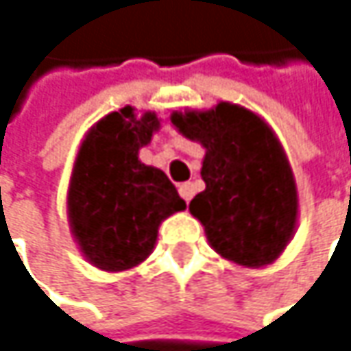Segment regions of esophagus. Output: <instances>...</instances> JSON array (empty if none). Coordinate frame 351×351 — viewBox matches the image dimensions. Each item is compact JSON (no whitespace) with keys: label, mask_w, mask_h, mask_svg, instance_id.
I'll return each instance as SVG.
<instances>
[{"label":"esophagus","mask_w":351,"mask_h":351,"mask_svg":"<svg viewBox=\"0 0 351 351\" xmlns=\"http://www.w3.org/2000/svg\"><path fill=\"white\" fill-rule=\"evenodd\" d=\"M179 193H181V197H183L185 202H189V199L193 197V193H195L193 183H181V185H179Z\"/></svg>","instance_id":"obj_1"}]
</instances>
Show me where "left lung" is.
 <instances>
[{
  "mask_svg": "<svg viewBox=\"0 0 351 351\" xmlns=\"http://www.w3.org/2000/svg\"><path fill=\"white\" fill-rule=\"evenodd\" d=\"M172 124L206 147V189L189 210L212 247L241 266L277 260L295 227L298 193L283 147L266 122L245 108L218 104L210 112L172 114Z\"/></svg>",
  "mask_w": 351,
  "mask_h": 351,
  "instance_id": "1",
  "label": "left lung"
}]
</instances>
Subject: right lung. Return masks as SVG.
Masks as SVG:
<instances>
[{
  "instance_id": "1",
  "label": "right lung",
  "mask_w": 351,
  "mask_h": 351,
  "mask_svg": "<svg viewBox=\"0 0 351 351\" xmlns=\"http://www.w3.org/2000/svg\"><path fill=\"white\" fill-rule=\"evenodd\" d=\"M158 127L156 114L137 118L127 106L99 120L81 145L68 216L83 254L101 270H127L143 262L160 222L185 208L166 174L137 158Z\"/></svg>"
}]
</instances>
